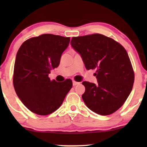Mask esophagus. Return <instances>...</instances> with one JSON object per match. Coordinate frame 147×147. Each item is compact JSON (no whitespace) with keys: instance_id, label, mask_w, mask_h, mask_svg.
Instances as JSON below:
<instances>
[{"instance_id":"34e87169","label":"esophagus","mask_w":147,"mask_h":147,"mask_svg":"<svg viewBox=\"0 0 147 147\" xmlns=\"http://www.w3.org/2000/svg\"><path fill=\"white\" fill-rule=\"evenodd\" d=\"M78 84H80V82L73 81V86H76V85H78Z\"/></svg>"}]
</instances>
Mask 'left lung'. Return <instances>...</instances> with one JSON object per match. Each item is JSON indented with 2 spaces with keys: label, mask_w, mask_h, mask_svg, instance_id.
Here are the masks:
<instances>
[{
  "label": "left lung",
  "mask_w": 147,
  "mask_h": 147,
  "mask_svg": "<svg viewBox=\"0 0 147 147\" xmlns=\"http://www.w3.org/2000/svg\"><path fill=\"white\" fill-rule=\"evenodd\" d=\"M71 45L81 55L88 70L96 69L98 84L83 82L82 97L87 107L100 115L119 109L132 91L134 74L126 49L101 34L73 37Z\"/></svg>",
  "instance_id": "1"
}]
</instances>
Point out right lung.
<instances>
[{"instance_id":"add662e5","label":"right lung","mask_w":147,"mask_h":147,"mask_svg":"<svg viewBox=\"0 0 147 147\" xmlns=\"http://www.w3.org/2000/svg\"><path fill=\"white\" fill-rule=\"evenodd\" d=\"M69 37L43 34L27 39L16 56L13 85L18 97L33 113L45 116L63 103L72 88L70 79L63 82L50 80L51 70L57 67Z\"/></svg>"}]
</instances>
